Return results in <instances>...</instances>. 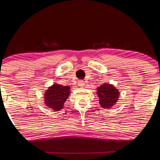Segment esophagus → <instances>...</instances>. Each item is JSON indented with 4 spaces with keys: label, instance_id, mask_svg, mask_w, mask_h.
<instances>
[{
    "label": "esophagus",
    "instance_id": "obj_1",
    "mask_svg": "<svg viewBox=\"0 0 160 160\" xmlns=\"http://www.w3.org/2000/svg\"><path fill=\"white\" fill-rule=\"evenodd\" d=\"M78 86L80 87V88H82V87H84V85H84L85 83H84L83 80H79L78 82Z\"/></svg>",
    "mask_w": 160,
    "mask_h": 160
}]
</instances>
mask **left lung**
Returning <instances> with one entry per match:
<instances>
[{"instance_id": "8db88e82", "label": "left lung", "mask_w": 160, "mask_h": 160, "mask_svg": "<svg viewBox=\"0 0 160 160\" xmlns=\"http://www.w3.org/2000/svg\"><path fill=\"white\" fill-rule=\"evenodd\" d=\"M97 94L99 98L100 106L108 109L117 102L119 92L113 85L104 84L97 88Z\"/></svg>"}]
</instances>
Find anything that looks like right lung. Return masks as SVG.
Instances as JSON below:
<instances>
[{"label":"right lung","instance_id":"right-lung-1","mask_svg":"<svg viewBox=\"0 0 160 160\" xmlns=\"http://www.w3.org/2000/svg\"><path fill=\"white\" fill-rule=\"evenodd\" d=\"M69 90L68 86L65 87L54 84L45 93L46 105L56 112L61 110L69 96Z\"/></svg>","mask_w":160,"mask_h":160}]
</instances>
